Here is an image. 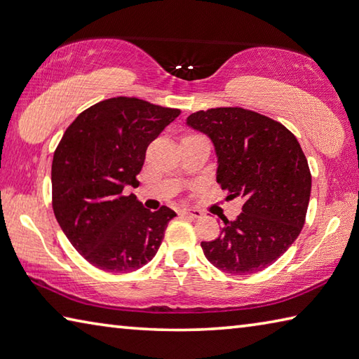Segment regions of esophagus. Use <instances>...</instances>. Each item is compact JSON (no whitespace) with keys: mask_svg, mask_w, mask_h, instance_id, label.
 <instances>
[{"mask_svg":"<svg viewBox=\"0 0 359 359\" xmlns=\"http://www.w3.org/2000/svg\"><path fill=\"white\" fill-rule=\"evenodd\" d=\"M180 214L182 215H189V217H194V219H198L203 215V212L200 209H192V208H181L180 209Z\"/></svg>","mask_w":359,"mask_h":359,"instance_id":"obj_1","label":"esophagus"}]
</instances>
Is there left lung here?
Returning <instances> with one entry per match:
<instances>
[{"label": "left lung", "instance_id": "8db88e82", "mask_svg": "<svg viewBox=\"0 0 359 359\" xmlns=\"http://www.w3.org/2000/svg\"><path fill=\"white\" fill-rule=\"evenodd\" d=\"M186 123L212 140L226 198H243L238 219H223L219 238L201 242L203 253L226 273L261 272L305 225L311 172L299 140L280 121L242 107L194 112Z\"/></svg>", "mask_w": 359, "mask_h": 359}]
</instances>
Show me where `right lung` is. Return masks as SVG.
Instances as JSON below:
<instances>
[{
	"instance_id": "obj_1",
	"label": "right lung",
	"mask_w": 359,
	"mask_h": 359,
	"mask_svg": "<svg viewBox=\"0 0 359 359\" xmlns=\"http://www.w3.org/2000/svg\"><path fill=\"white\" fill-rule=\"evenodd\" d=\"M181 114L130 97L90 106L67 128L51 165L53 211L76 252L106 272H134L150 262L175 215L151 212L128 187L148 145Z\"/></svg>"
}]
</instances>
